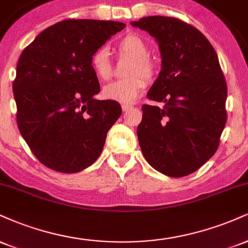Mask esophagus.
Wrapping results in <instances>:
<instances>
[{
    "instance_id": "esophagus-1",
    "label": "esophagus",
    "mask_w": 248,
    "mask_h": 248,
    "mask_svg": "<svg viewBox=\"0 0 248 248\" xmlns=\"http://www.w3.org/2000/svg\"><path fill=\"white\" fill-rule=\"evenodd\" d=\"M132 108H133L132 105H126V104L122 105V110H124V112H127V110L132 109Z\"/></svg>"
}]
</instances>
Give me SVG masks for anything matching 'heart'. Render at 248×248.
Returning a JSON list of instances; mask_svg holds the SVG:
<instances>
[{
	"mask_svg": "<svg viewBox=\"0 0 248 248\" xmlns=\"http://www.w3.org/2000/svg\"><path fill=\"white\" fill-rule=\"evenodd\" d=\"M119 50L122 55L132 58L128 66L126 79L115 80L107 84L102 90V94L109 100L130 104L140 95L147 82L155 77L157 71L156 62L148 56L149 49L144 39L136 33H128L119 42ZM91 67L101 80H108L113 76V65L109 58V50L106 45H101L91 56Z\"/></svg>",
	"mask_w": 248,
	"mask_h": 248,
	"instance_id": "obj_1",
	"label": "heart"
}]
</instances>
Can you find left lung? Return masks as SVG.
Wrapping results in <instances>:
<instances>
[{"mask_svg":"<svg viewBox=\"0 0 248 248\" xmlns=\"http://www.w3.org/2000/svg\"><path fill=\"white\" fill-rule=\"evenodd\" d=\"M130 24L156 39L162 57L147 96L164 106H142V154L164 175H190L215 155L226 124L227 85L218 56L201 31L181 19L148 16Z\"/></svg>","mask_w":248,"mask_h":248,"instance_id":"8db88e82","label":"left lung"}]
</instances>
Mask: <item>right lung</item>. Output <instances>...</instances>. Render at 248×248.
Listing matches in <instances>:
<instances>
[{
	"label": "right lung",
	"mask_w": 248,
	"mask_h": 248,
	"mask_svg": "<svg viewBox=\"0 0 248 248\" xmlns=\"http://www.w3.org/2000/svg\"><path fill=\"white\" fill-rule=\"evenodd\" d=\"M124 23L65 19L42 31L19 56L13 91L19 133L45 167L73 173L96 161L120 104L96 100L91 56Z\"/></svg>",
	"instance_id": "add662e5"
}]
</instances>
